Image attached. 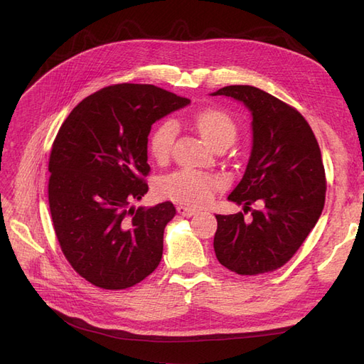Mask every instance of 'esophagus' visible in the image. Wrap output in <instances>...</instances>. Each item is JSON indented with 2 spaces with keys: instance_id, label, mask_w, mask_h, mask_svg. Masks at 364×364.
Masks as SVG:
<instances>
[{
  "instance_id": "esophagus-1",
  "label": "esophagus",
  "mask_w": 364,
  "mask_h": 364,
  "mask_svg": "<svg viewBox=\"0 0 364 364\" xmlns=\"http://www.w3.org/2000/svg\"><path fill=\"white\" fill-rule=\"evenodd\" d=\"M176 209H178V214H181L183 217H191V215H194L197 213L196 209H193L190 206H185V205H179Z\"/></svg>"
}]
</instances>
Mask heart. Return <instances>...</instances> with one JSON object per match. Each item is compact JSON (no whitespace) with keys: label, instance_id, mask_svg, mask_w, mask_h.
<instances>
[{"label":"heart","instance_id":"heart-1","mask_svg":"<svg viewBox=\"0 0 364 364\" xmlns=\"http://www.w3.org/2000/svg\"><path fill=\"white\" fill-rule=\"evenodd\" d=\"M194 126L202 138L211 147H229L237 138V123L223 109L206 107L194 115ZM178 123L174 119H164L151 132L149 149L151 156L159 162L167 161L171 155ZM225 181L217 174L196 170H176L159 181V191L164 197L190 206H203L211 202L214 191L220 190Z\"/></svg>","mask_w":364,"mask_h":364}]
</instances>
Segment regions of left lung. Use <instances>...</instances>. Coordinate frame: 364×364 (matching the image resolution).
<instances>
[{
    "instance_id": "1",
    "label": "left lung",
    "mask_w": 364,
    "mask_h": 364,
    "mask_svg": "<svg viewBox=\"0 0 364 364\" xmlns=\"http://www.w3.org/2000/svg\"><path fill=\"white\" fill-rule=\"evenodd\" d=\"M213 95L245 103L252 114L253 144L243 179L228 199L250 211L217 214L214 250L218 262L238 274L282 267L302 246L325 205L322 153L306 119L290 105L255 86H225Z\"/></svg>"
}]
</instances>
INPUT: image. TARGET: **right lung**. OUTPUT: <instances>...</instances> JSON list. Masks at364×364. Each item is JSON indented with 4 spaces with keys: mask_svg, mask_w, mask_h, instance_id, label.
<instances>
[{
    "mask_svg": "<svg viewBox=\"0 0 364 364\" xmlns=\"http://www.w3.org/2000/svg\"><path fill=\"white\" fill-rule=\"evenodd\" d=\"M186 105L153 85H114L82 100L58 132L48 162L54 232L73 269L95 287H134L159 266L176 209L132 202L149 191L151 124Z\"/></svg>",
    "mask_w": 364,
    "mask_h": 364,
    "instance_id": "add662e5",
    "label": "right lung"
}]
</instances>
